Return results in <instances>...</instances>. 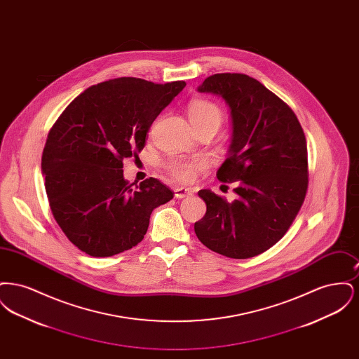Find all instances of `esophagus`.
I'll list each match as a JSON object with an SVG mask.
<instances>
[{
  "instance_id": "esophagus-1",
  "label": "esophagus",
  "mask_w": 359,
  "mask_h": 359,
  "mask_svg": "<svg viewBox=\"0 0 359 359\" xmlns=\"http://www.w3.org/2000/svg\"><path fill=\"white\" fill-rule=\"evenodd\" d=\"M173 192H175V198H177V199H183V198L191 196L194 191H192L191 188L176 187L173 189Z\"/></svg>"
}]
</instances>
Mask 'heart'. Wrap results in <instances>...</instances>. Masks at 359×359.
<instances>
[{"mask_svg":"<svg viewBox=\"0 0 359 359\" xmlns=\"http://www.w3.org/2000/svg\"><path fill=\"white\" fill-rule=\"evenodd\" d=\"M188 116L195 129L203 126H215L218 129L223 121L222 109L217 103L207 100H198L189 103ZM165 168L175 180L180 183H191L196 179L199 172L205 171L207 163L203 158L188 160L175 157L165 163Z\"/></svg>","mask_w":359,"mask_h":359,"instance_id":"heart-1","label":"heart"}]
</instances>
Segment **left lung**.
I'll list each match as a JSON object with an SVG mask.
<instances>
[{"mask_svg": "<svg viewBox=\"0 0 359 359\" xmlns=\"http://www.w3.org/2000/svg\"><path fill=\"white\" fill-rule=\"evenodd\" d=\"M198 90L221 95L230 107V154L217 177L236 183L238 198L227 202L201 189L207 211L195 222L196 237L229 258L258 256L285 236L304 203L308 154L303 128L287 103L249 75L214 74Z\"/></svg>", "mask_w": 359, "mask_h": 359, "instance_id": "8db88e82", "label": "left lung"}]
</instances>
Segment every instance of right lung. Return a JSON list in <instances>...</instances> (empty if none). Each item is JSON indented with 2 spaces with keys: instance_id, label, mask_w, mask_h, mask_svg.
Segmentation results:
<instances>
[{
  "instance_id": "add662e5",
  "label": "right lung",
  "mask_w": 359,
  "mask_h": 359,
  "mask_svg": "<svg viewBox=\"0 0 359 359\" xmlns=\"http://www.w3.org/2000/svg\"><path fill=\"white\" fill-rule=\"evenodd\" d=\"M184 86L109 79L86 88L52 125L41 156L47 198L55 221L86 255L132 249L154 208L173 198L154 177L132 187L122 168L123 158L138 157L152 122Z\"/></svg>"
}]
</instances>
